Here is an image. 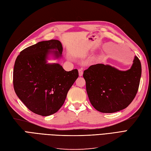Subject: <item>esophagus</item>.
Instances as JSON below:
<instances>
[{"instance_id": "1", "label": "esophagus", "mask_w": 151, "mask_h": 151, "mask_svg": "<svg viewBox=\"0 0 151 151\" xmlns=\"http://www.w3.org/2000/svg\"><path fill=\"white\" fill-rule=\"evenodd\" d=\"M78 73H79V76H82L83 75V71L82 69H78Z\"/></svg>"}]
</instances>
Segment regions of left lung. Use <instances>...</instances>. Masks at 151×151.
<instances>
[{"instance_id": "left-lung-1", "label": "left lung", "mask_w": 151, "mask_h": 151, "mask_svg": "<svg viewBox=\"0 0 151 151\" xmlns=\"http://www.w3.org/2000/svg\"><path fill=\"white\" fill-rule=\"evenodd\" d=\"M142 75L141 62L135 57L131 68L121 71L108 64L92 65L83 71L86 91L92 106L101 113L124 109L134 99Z\"/></svg>"}]
</instances>
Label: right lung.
Segmentation results:
<instances>
[{
	"mask_svg": "<svg viewBox=\"0 0 151 151\" xmlns=\"http://www.w3.org/2000/svg\"><path fill=\"white\" fill-rule=\"evenodd\" d=\"M62 51L58 40L42 41L24 49L16 59L14 89L34 113L47 116L57 113L78 78L77 69L66 71L58 63H47L50 56L55 59L61 58Z\"/></svg>",
	"mask_w": 151,
	"mask_h": 151,
	"instance_id": "right-lung-1",
	"label": "right lung"
}]
</instances>
